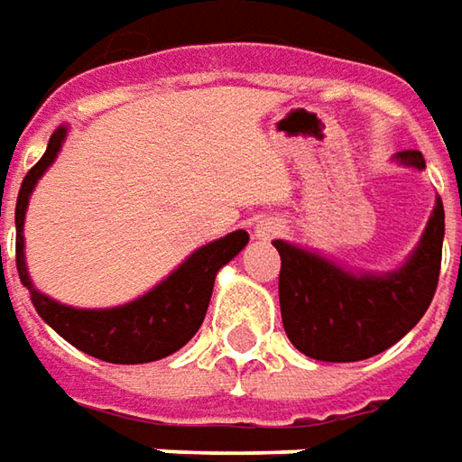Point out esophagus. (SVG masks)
<instances>
[{
  "label": "esophagus",
  "instance_id": "obj_1",
  "mask_svg": "<svg viewBox=\"0 0 462 462\" xmlns=\"http://www.w3.org/2000/svg\"><path fill=\"white\" fill-rule=\"evenodd\" d=\"M254 234L259 239H273L277 234H282V221L280 218H262V221H257Z\"/></svg>",
  "mask_w": 462,
  "mask_h": 462
}]
</instances>
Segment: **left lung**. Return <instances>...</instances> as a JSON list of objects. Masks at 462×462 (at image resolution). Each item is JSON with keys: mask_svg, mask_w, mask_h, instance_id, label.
Wrapping results in <instances>:
<instances>
[{"mask_svg": "<svg viewBox=\"0 0 462 462\" xmlns=\"http://www.w3.org/2000/svg\"><path fill=\"white\" fill-rule=\"evenodd\" d=\"M403 167L424 169L419 152L393 156ZM445 208L437 198L414 252L391 273L349 270L291 241L280 252V313L298 352L321 363H357L381 355L417 327L439 280Z\"/></svg>", "mask_w": 462, "mask_h": 462, "instance_id": "obj_1", "label": "left lung"}]
</instances>
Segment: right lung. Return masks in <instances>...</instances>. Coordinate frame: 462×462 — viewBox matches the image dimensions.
Segmentation results:
<instances>
[{"label": "right lung", "instance_id": "1", "mask_svg": "<svg viewBox=\"0 0 462 462\" xmlns=\"http://www.w3.org/2000/svg\"><path fill=\"white\" fill-rule=\"evenodd\" d=\"M66 135H69L66 125L53 131L48 149L41 156V162L27 171L20 195H17L14 226H17L20 280L30 291V300L38 310V316L84 355L116 365H141L169 357L177 349H182L200 328L218 270L249 244V234L239 228L195 249L177 270H171L162 282H156L152 291H146L123 306L74 309V306L53 300L51 295L41 293L32 285L30 273H27L25 213L32 189L45 174V169L61 153Z\"/></svg>", "mask_w": 462, "mask_h": 462}]
</instances>
